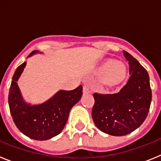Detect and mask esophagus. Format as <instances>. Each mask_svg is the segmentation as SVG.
I'll list each match as a JSON object with an SVG mask.
<instances>
[{
    "instance_id": "1",
    "label": "esophagus",
    "mask_w": 161,
    "mask_h": 161,
    "mask_svg": "<svg viewBox=\"0 0 161 161\" xmlns=\"http://www.w3.org/2000/svg\"><path fill=\"white\" fill-rule=\"evenodd\" d=\"M83 91H84V93H91V92H92V90L89 89L88 85H84Z\"/></svg>"
}]
</instances>
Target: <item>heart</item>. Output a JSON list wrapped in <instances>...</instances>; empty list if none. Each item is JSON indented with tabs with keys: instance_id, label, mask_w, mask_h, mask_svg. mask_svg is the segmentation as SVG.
Returning a JSON list of instances; mask_svg holds the SVG:
<instances>
[{
	"instance_id": "heart-1",
	"label": "heart",
	"mask_w": 161,
	"mask_h": 161,
	"mask_svg": "<svg viewBox=\"0 0 161 161\" xmlns=\"http://www.w3.org/2000/svg\"><path fill=\"white\" fill-rule=\"evenodd\" d=\"M104 72L108 73V78L110 80H119L125 75V67L121 64H115L114 61H108L102 68Z\"/></svg>"
}]
</instances>
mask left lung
<instances>
[{
	"label": "left lung",
	"instance_id": "1",
	"mask_svg": "<svg viewBox=\"0 0 161 161\" xmlns=\"http://www.w3.org/2000/svg\"><path fill=\"white\" fill-rule=\"evenodd\" d=\"M123 55L130 75L126 85L118 93H93V122L102 132L114 136H126L141 126L152 102L147 70L128 52L123 51Z\"/></svg>",
	"mask_w": 161,
	"mask_h": 161
}]
</instances>
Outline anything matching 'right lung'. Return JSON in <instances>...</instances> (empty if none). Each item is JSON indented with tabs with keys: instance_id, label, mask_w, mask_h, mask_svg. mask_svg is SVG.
<instances>
[{
	"instance_id": "1",
	"label": "right lung",
	"mask_w": 161,
	"mask_h": 161,
	"mask_svg": "<svg viewBox=\"0 0 161 161\" xmlns=\"http://www.w3.org/2000/svg\"><path fill=\"white\" fill-rule=\"evenodd\" d=\"M37 52H32L29 57ZM26 63L17 68L8 92V106L14 123L25 136L36 140H47L59 135L64 127L71 109L83 94L82 85L73 90H59L44 103L31 106L22 100L18 86Z\"/></svg>"
}]
</instances>
